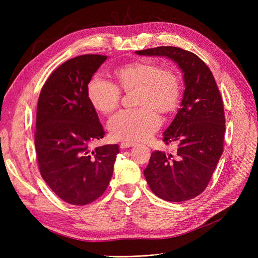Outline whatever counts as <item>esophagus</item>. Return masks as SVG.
I'll return each mask as SVG.
<instances>
[{
    "instance_id": "obj_1",
    "label": "esophagus",
    "mask_w": 258,
    "mask_h": 258,
    "mask_svg": "<svg viewBox=\"0 0 258 258\" xmlns=\"http://www.w3.org/2000/svg\"><path fill=\"white\" fill-rule=\"evenodd\" d=\"M135 143L134 142H129V141H122L120 143V148H128V147H131L134 146Z\"/></svg>"
}]
</instances>
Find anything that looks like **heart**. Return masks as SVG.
Here are the masks:
<instances>
[{
	"mask_svg": "<svg viewBox=\"0 0 258 258\" xmlns=\"http://www.w3.org/2000/svg\"><path fill=\"white\" fill-rule=\"evenodd\" d=\"M116 85L100 75H93L87 85V97L95 110L103 115L114 113L120 103V91H136V110L123 111L108 122L116 140L143 141L158 129L161 114L176 110L182 96V83L170 69L156 62L134 61L115 69Z\"/></svg>",
	"mask_w": 258,
	"mask_h": 258,
	"instance_id": "1",
	"label": "heart"
}]
</instances>
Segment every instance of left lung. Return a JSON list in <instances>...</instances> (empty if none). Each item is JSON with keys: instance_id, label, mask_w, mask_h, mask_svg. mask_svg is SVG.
Wrapping results in <instances>:
<instances>
[{"instance_id": "obj_1", "label": "left lung", "mask_w": 258, "mask_h": 258, "mask_svg": "<svg viewBox=\"0 0 258 258\" xmlns=\"http://www.w3.org/2000/svg\"><path fill=\"white\" fill-rule=\"evenodd\" d=\"M136 53L168 57L184 74L181 107L162 138L166 144H176V152H153L144 175L152 191L163 200L192 199L206 189L224 151L225 114L220 90L208 66L190 51L160 46Z\"/></svg>"}]
</instances>
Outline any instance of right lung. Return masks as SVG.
<instances>
[{
  "label": "right lung",
  "instance_id": "obj_1",
  "mask_svg": "<svg viewBox=\"0 0 258 258\" xmlns=\"http://www.w3.org/2000/svg\"><path fill=\"white\" fill-rule=\"evenodd\" d=\"M107 56L83 54L49 75L38 97L34 143L44 181L70 205L98 199L110 184L117 144L91 147L105 135L87 85Z\"/></svg>",
  "mask_w": 258,
  "mask_h": 258
}]
</instances>
